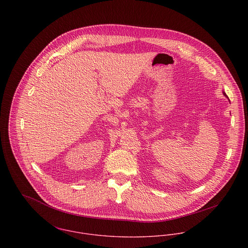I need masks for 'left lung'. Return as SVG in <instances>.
<instances>
[{"label": "left lung", "instance_id": "1", "mask_svg": "<svg viewBox=\"0 0 248 248\" xmlns=\"http://www.w3.org/2000/svg\"><path fill=\"white\" fill-rule=\"evenodd\" d=\"M223 94H224V96H227V95H226V94H225V93H223Z\"/></svg>", "mask_w": 248, "mask_h": 248}]
</instances>
